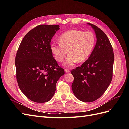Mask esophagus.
Segmentation results:
<instances>
[{"label": "esophagus", "mask_w": 129, "mask_h": 129, "mask_svg": "<svg viewBox=\"0 0 129 129\" xmlns=\"http://www.w3.org/2000/svg\"><path fill=\"white\" fill-rule=\"evenodd\" d=\"M64 71H65L66 73H69V72H70V71H69L68 69H64Z\"/></svg>", "instance_id": "esophagus-1"}]
</instances>
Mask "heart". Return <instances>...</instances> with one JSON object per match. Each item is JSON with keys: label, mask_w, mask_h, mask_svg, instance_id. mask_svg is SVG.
I'll list each match as a JSON object with an SVG mask.
<instances>
[{"label": "heart", "mask_w": 129, "mask_h": 129, "mask_svg": "<svg viewBox=\"0 0 129 129\" xmlns=\"http://www.w3.org/2000/svg\"><path fill=\"white\" fill-rule=\"evenodd\" d=\"M59 43H52L50 50L55 60L63 62L66 67H72L77 62H82L89 57L94 49L96 39L91 31L71 29L62 33L58 38Z\"/></svg>", "instance_id": "obj_1"}]
</instances>
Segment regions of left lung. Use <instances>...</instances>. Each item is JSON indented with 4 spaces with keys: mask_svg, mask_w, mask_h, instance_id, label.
<instances>
[{
    "mask_svg": "<svg viewBox=\"0 0 129 129\" xmlns=\"http://www.w3.org/2000/svg\"><path fill=\"white\" fill-rule=\"evenodd\" d=\"M88 24L95 30L96 44L88 59L72 71L74 76L72 88L79 100L91 102L99 99L111 83L114 55L107 35L97 26Z\"/></svg>",
    "mask_w": 129,
    "mask_h": 129,
    "instance_id": "1",
    "label": "left lung"
}]
</instances>
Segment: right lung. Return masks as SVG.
I'll use <instances>...</instances> for the list:
<instances>
[{
	"label": "right lung",
	"mask_w": 129,
	"mask_h": 129,
	"mask_svg": "<svg viewBox=\"0 0 129 129\" xmlns=\"http://www.w3.org/2000/svg\"><path fill=\"white\" fill-rule=\"evenodd\" d=\"M57 25H40L27 33L19 46L15 59L19 87L30 100L49 101L56 90L57 81L64 74L50 50V41Z\"/></svg>",
	"instance_id": "right-lung-1"
}]
</instances>
